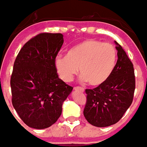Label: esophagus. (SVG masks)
<instances>
[{
	"mask_svg": "<svg viewBox=\"0 0 147 147\" xmlns=\"http://www.w3.org/2000/svg\"><path fill=\"white\" fill-rule=\"evenodd\" d=\"M74 90H76V91H80V92H84L85 91V89L83 88H82V87H74Z\"/></svg>",
	"mask_w": 147,
	"mask_h": 147,
	"instance_id": "1",
	"label": "esophagus"
}]
</instances>
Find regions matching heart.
<instances>
[{"label":"heart","mask_w":147,"mask_h":147,"mask_svg":"<svg viewBox=\"0 0 147 147\" xmlns=\"http://www.w3.org/2000/svg\"><path fill=\"white\" fill-rule=\"evenodd\" d=\"M115 62L116 50L114 46L87 39L70 49L66 56L56 57L55 67L64 82H71L79 68L83 81H87L91 85H99L111 75Z\"/></svg>","instance_id":"1"}]
</instances>
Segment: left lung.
I'll list each match as a JSON object with an SVG mask.
<instances>
[{"mask_svg":"<svg viewBox=\"0 0 147 147\" xmlns=\"http://www.w3.org/2000/svg\"><path fill=\"white\" fill-rule=\"evenodd\" d=\"M118 59L113 71L104 83L85 89L87 100L84 109L86 120L98 127L115 124L131 105L135 88L133 64L124 50L115 42Z\"/></svg>","mask_w":147,"mask_h":147,"instance_id":"left-lung-1","label":"left lung"}]
</instances>
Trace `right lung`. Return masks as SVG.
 <instances>
[{
	"mask_svg": "<svg viewBox=\"0 0 147 147\" xmlns=\"http://www.w3.org/2000/svg\"><path fill=\"white\" fill-rule=\"evenodd\" d=\"M63 42L61 33H40L26 42L14 62L10 81L12 105L32 128L53 125L73 90L59 78L55 67Z\"/></svg>",
	"mask_w": 147,
	"mask_h": 147,
	"instance_id": "right-lung-1",
	"label": "right lung"
}]
</instances>
